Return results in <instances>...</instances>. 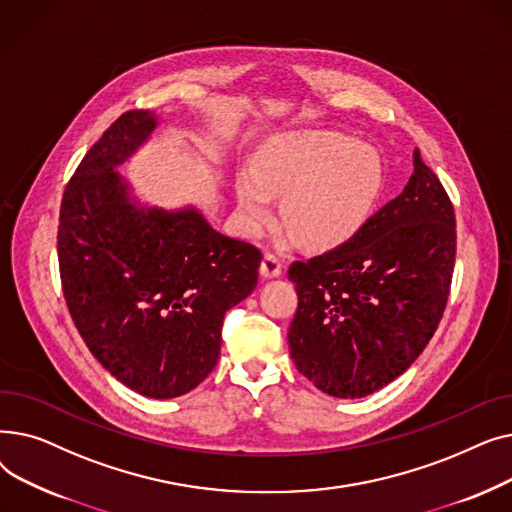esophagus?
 <instances>
[{
  "label": "esophagus",
  "mask_w": 512,
  "mask_h": 512,
  "mask_svg": "<svg viewBox=\"0 0 512 512\" xmlns=\"http://www.w3.org/2000/svg\"><path fill=\"white\" fill-rule=\"evenodd\" d=\"M284 270V263L274 255V253H265L259 272L263 278H278Z\"/></svg>",
  "instance_id": "obj_1"
}]
</instances>
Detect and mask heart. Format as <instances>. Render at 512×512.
<instances>
[{"label":"heart","instance_id":"heart-1","mask_svg":"<svg viewBox=\"0 0 512 512\" xmlns=\"http://www.w3.org/2000/svg\"><path fill=\"white\" fill-rule=\"evenodd\" d=\"M382 186L384 164L371 145L324 130L278 134L251 157V174L236 178L240 226L259 234L276 195L290 240L332 249L359 232Z\"/></svg>","mask_w":512,"mask_h":512}]
</instances>
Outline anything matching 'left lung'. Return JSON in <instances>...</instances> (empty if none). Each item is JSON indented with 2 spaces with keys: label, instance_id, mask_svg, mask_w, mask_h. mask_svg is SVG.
I'll list each match as a JSON object with an SVG mask.
<instances>
[{
  "label": "left lung",
  "instance_id": "8db88e82",
  "mask_svg": "<svg viewBox=\"0 0 512 512\" xmlns=\"http://www.w3.org/2000/svg\"><path fill=\"white\" fill-rule=\"evenodd\" d=\"M396 199L334 251L294 261L290 357L321 392L361 398L405 373L432 340L454 272V207L419 149Z\"/></svg>",
  "mask_w": 512,
  "mask_h": 512
}]
</instances>
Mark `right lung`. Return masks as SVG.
<instances>
[{"label": "right lung", "instance_id": "1", "mask_svg": "<svg viewBox=\"0 0 512 512\" xmlns=\"http://www.w3.org/2000/svg\"><path fill=\"white\" fill-rule=\"evenodd\" d=\"M157 126L122 114L66 184L58 261L78 334L118 382L149 398L197 388L218 363L228 309L257 286L261 253L213 230L195 207L130 199L116 172Z\"/></svg>", "mask_w": 512, "mask_h": 512}]
</instances>
